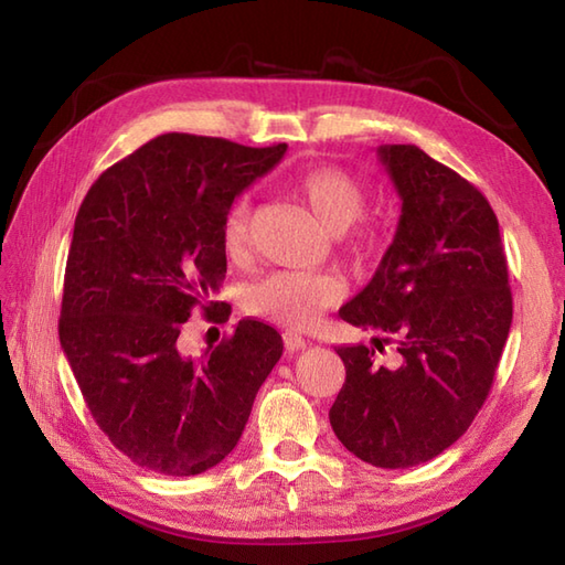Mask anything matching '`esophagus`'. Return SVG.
<instances>
[{"label":"esophagus","instance_id":"esophagus-1","mask_svg":"<svg viewBox=\"0 0 565 565\" xmlns=\"http://www.w3.org/2000/svg\"><path fill=\"white\" fill-rule=\"evenodd\" d=\"M284 344H286V350H306V344H308V340L303 338V334H298L296 330H286L284 332Z\"/></svg>","mask_w":565,"mask_h":565}]
</instances>
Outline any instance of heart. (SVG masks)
<instances>
[{
  "instance_id": "heart-1",
  "label": "heart",
  "mask_w": 565,
  "mask_h": 565,
  "mask_svg": "<svg viewBox=\"0 0 565 565\" xmlns=\"http://www.w3.org/2000/svg\"><path fill=\"white\" fill-rule=\"evenodd\" d=\"M313 218L330 233H344L352 227L366 209V186L338 164L310 167L294 182ZM249 199H237L223 223V245L231 257L245 255L249 245ZM376 245V233L364 231L354 237L356 255H371ZM347 294L342 279L322 271H271L252 286L247 308L252 313L271 318L291 328H308L320 318L322 310L338 306Z\"/></svg>"
}]
</instances>
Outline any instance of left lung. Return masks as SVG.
<instances>
[{
	"instance_id": "obj_1",
	"label": "left lung",
	"mask_w": 565,
	"mask_h": 565,
	"mask_svg": "<svg viewBox=\"0 0 565 565\" xmlns=\"http://www.w3.org/2000/svg\"><path fill=\"white\" fill-rule=\"evenodd\" d=\"M401 196L398 231L340 318L376 330L374 347H338L347 379L330 407L359 459L407 468L435 459L481 411L512 326L500 227L488 199L417 146H381ZM395 343L398 367L375 352Z\"/></svg>"
}]
</instances>
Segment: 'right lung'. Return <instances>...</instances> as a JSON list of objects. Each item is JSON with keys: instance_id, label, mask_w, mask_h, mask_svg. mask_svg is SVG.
<instances>
[{"instance_id": "add662e5", "label": "right lung", "mask_w": 565, "mask_h": 565, "mask_svg": "<svg viewBox=\"0 0 565 565\" xmlns=\"http://www.w3.org/2000/svg\"><path fill=\"white\" fill-rule=\"evenodd\" d=\"M284 152V142L164 134L109 167L77 211L60 344L104 435L148 471L221 463L281 359V334L259 320H239L201 356L182 352L179 332L194 308L211 322L231 316L213 301L227 269L225 215Z\"/></svg>"}]
</instances>
